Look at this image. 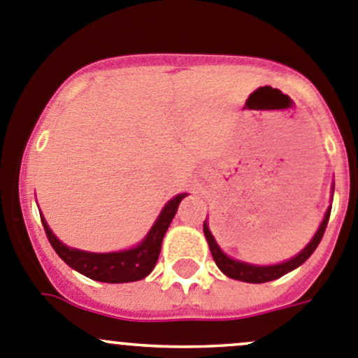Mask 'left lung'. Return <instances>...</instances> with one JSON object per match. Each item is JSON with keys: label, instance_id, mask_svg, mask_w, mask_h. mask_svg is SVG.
Listing matches in <instances>:
<instances>
[{"label": "left lung", "instance_id": "8db88e82", "mask_svg": "<svg viewBox=\"0 0 358 358\" xmlns=\"http://www.w3.org/2000/svg\"><path fill=\"white\" fill-rule=\"evenodd\" d=\"M333 194H334V185H333ZM331 199H333V196H331ZM329 215H331V206L327 208L326 215H324V220L320 222L319 229H317L315 236L312 237V241H310V243L306 244L298 255L292 256V258L286 259V262L282 263H275V265H255V263H246V262H241V259L230 258V256L225 255V252L222 251V248L218 246L216 239L213 237L211 230H209L208 222H204V236H206V241H208L209 251H211L216 266H218L227 277L236 280H243V282H249V284H263V282H270V280H275L279 279V277L286 275V273H289L291 270L298 268L299 265H303V263L312 256V252L315 251L317 246H319V243L322 241L327 222H329Z\"/></svg>", "mask_w": 358, "mask_h": 358}]
</instances>
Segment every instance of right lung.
I'll return each instance as SVG.
<instances>
[{"instance_id":"obj_1","label":"right lung","mask_w":358,"mask_h":358,"mask_svg":"<svg viewBox=\"0 0 358 358\" xmlns=\"http://www.w3.org/2000/svg\"><path fill=\"white\" fill-rule=\"evenodd\" d=\"M189 194H178L164 204V208L159 213L157 220L147 236L143 237L142 243L129 249H122V251L114 252H90L83 251V249L69 248L48 227L46 220L43 218L41 222L45 227L46 237H48L50 244L55 249L57 255L67 263L71 268L76 272L83 273L88 279L99 280V282L107 284H122V282H135V280H142L149 275L156 266L159 252H161V244L164 239V234L168 230L169 223L173 222L176 215L178 204L182 202L183 197Z\"/></svg>"}]
</instances>
